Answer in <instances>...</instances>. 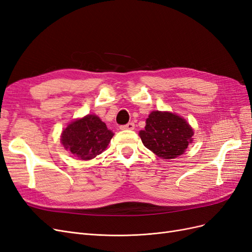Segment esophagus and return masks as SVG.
I'll return each mask as SVG.
<instances>
[{"label": "esophagus", "instance_id": "obj_1", "mask_svg": "<svg viewBox=\"0 0 252 252\" xmlns=\"http://www.w3.org/2000/svg\"><path fill=\"white\" fill-rule=\"evenodd\" d=\"M120 129H122V130H132V129H134V123L129 122V123H127L126 125L120 126Z\"/></svg>", "mask_w": 252, "mask_h": 252}]
</instances>
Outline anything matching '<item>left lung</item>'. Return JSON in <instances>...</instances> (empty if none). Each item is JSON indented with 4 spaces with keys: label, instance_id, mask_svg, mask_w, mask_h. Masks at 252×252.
I'll return each instance as SVG.
<instances>
[{
    "label": "left lung",
    "instance_id": "8db88e82",
    "mask_svg": "<svg viewBox=\"0 0 252 252\" xmlns=\"http://www.w3.org/2000/svg\"><path fill=\"white\" fill-rule=\"evenodd\" d=\"M192 128L187 122L170 112L152 111L140 136L145 147L162 158H174L185 152L192 142Z\"/></svg>",
    "mask_w": 252,
    "mask_h": 252
}]
</instances>
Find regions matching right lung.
Listing matches in <instances>:
<instances>
[{"label": "right lung", "instance_id": "obj_1", "mask_svg": "<svg viewBox=\"0 0 252 252\" xmlns=\"http://www.w3.org/2000/svg\"><path fill=\"white\" fill-rule=\"evenodd\" d=\"M113 133L100 118L88 114L72 122L62 133V144L81 159H91L103 152Z\"/></svg>", "mask_w": 252, "mask_h": 252}]
</instances>
